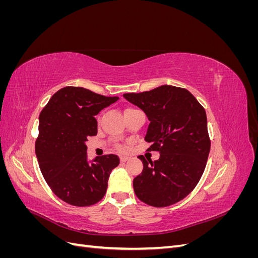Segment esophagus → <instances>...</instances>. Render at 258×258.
Instances as JSON below:
<instances>
[{
	"instance_id": "esophagus-1",
	"label": "esophagus",
	"mask_w": 258,
	"mask_h": 258,
	"mask_svg": "<svg viewBox=\"0 0 258 258\" xmlns=\"http://www.w3.org/2000/svg\"><path fill=\"white\" fill-rule=\"evenodd\" d=\"M119 159H120V161H121V162H126L127 160H129V159H130V157H128V156H120Z\"/></svg>"
}]
</instances>
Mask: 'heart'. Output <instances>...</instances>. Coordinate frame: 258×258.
Here are the masks:
<instances>
[{
    "mask_svg": "<svg viewBox=\"0 0 258 258\" xmlns=\"http://www.w3.org/2000/svg\"><path fill=\"white\" fill-rule=\"evenodd\" d=\"M129 110H132V108H126L124 111H129ZM117 148H118V150H123V146L122 145H117Z\"/></svg>",
    "mask_w": 258,
    "mask_h": 258,
    "instance_id": "b5f03b06",
    "label": "heart"
}]
</instances>
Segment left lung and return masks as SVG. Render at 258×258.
I'll list each match as a JSON object with an SVG mask.
<instances>
[{
  "label": "left lung",
  "mask_w": 258,
  "mask_h": 258,
  "mask_svg": "<svg viewBox=\"0 0 258 258\" xmlns=\"http://www.w3.org/2000/svg\"><path fill=\"white\" fill-rule=\"evenodd\" d=\"M123 98L148 117L147 151L160 154L155 161L138 157L143 171L134 178L137 197L156 208L174 205L190 194L206 169L211 141L205 108L188 90L170 85Z\"/></svg>",
  "instance_id": "1"
}]
</instances>
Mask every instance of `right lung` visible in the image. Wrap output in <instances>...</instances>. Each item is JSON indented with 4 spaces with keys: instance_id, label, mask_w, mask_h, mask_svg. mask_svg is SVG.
Wrapping results in <instances>:
<instances>
[{
    "instance_id": "right-lung-1",
    "label": "right lung",
    "mask_w": 258,
    "mask_h": 258,
    "mask_svg": "<svg viewBox=\"0 0 258 258\" xmlns=\"http://www.w3.org/2000/svg\"><path fill=\"white\" fill-rule=\"evenodd\" d=\"M118 100L83 87L61 88L40 114L35 154L52 192L67 204L88 207L104 197L118 156L110 154L87 161L88 137L97 135L95 116Z\"/></svg>"
}]
</instances>
